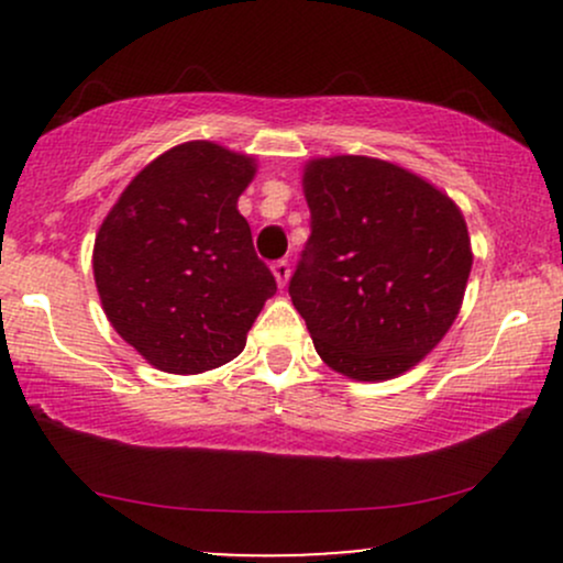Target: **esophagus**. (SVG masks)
Returning a JSON list of instances; mask_svg holds the SVG:
<instances>
[{
    "mask_svg": "<svg viewBox=\"0 0 563 563\" xmlns=\"http://www.w3.org/2000/svg\"><path fill=\"white\" fill-rule=\"evenodd\" d=\"M273 275H275L277 286L286 288V283H288V277H290V264H288L286 260L275 262V264H273Z\"/></svg>",
    "mask_w": 563,
    "mask_h": 563,
    "instance_id": "esophagus-1",
    "label": "esophagus"
}]
</instances>
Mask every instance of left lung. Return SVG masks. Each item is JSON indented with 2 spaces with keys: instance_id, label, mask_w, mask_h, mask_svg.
<instances>
[{
  "instance_id": "8db88e82",
  "label": "left lung",
  "mask_w": 563,
  "mask_h": 563,
  "mask_svg": "<svg viewBox=\"0 0 563 563\" xmlns=\"http://www.w3.org/2000/svg\"><path fill=\"white\" fill-rule=\"evenodd\" d=\"M312 235L288 283L322 363L386 380L434 349L461 312L471 238L461 209L380 158H314L303 169Z\"/></svg>"
}]
</instances>
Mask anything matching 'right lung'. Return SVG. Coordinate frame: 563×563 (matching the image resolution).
I'll return each instance as SVG.
<instances>
[{
	"label": "right lung",
	"mask_w": 563,
	"mask_h": 563,
	"mask_svg": "<svg viewBox=\"0 0 563 563\" xmlns=\"http://www.w3.org/2000/svg\"><path fill=\"white\" fill-rule=\"evenodd\" d=\"M251 156L192 140L142 169L102 219L92 269L115 333L158 371L235 360L277 283L256 256L238 198Z\"/></svg>",
	"instance_id": "add662e5"
}]
</instances>
